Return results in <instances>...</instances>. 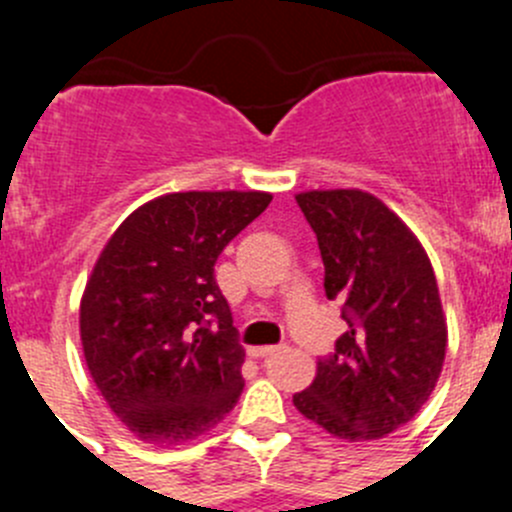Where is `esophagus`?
I'll list each match as a JSON object with an SVG mask.
<instances>
[{
  "label": "esophagus",
  "mask_w": 512,
  "mask_h": 512,
  "mask_svg": "<svg viewBox=\"0 0 512 512\" xmlns=\"http://www.w3.org/2000/svg\"><path fill=\"white\" fill-rule=\"evenodd\" d=\"M282 347L280 345H262V347H250V357H267V355H275V352H280Z\"/></svg>",
  "instance_id": "1"
}]
</instances>
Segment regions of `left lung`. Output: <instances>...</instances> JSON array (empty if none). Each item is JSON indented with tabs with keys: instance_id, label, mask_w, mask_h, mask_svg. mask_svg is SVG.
<instances>
[{
	"instance_id": "left-lung-1",
	"label": "left lung",
	"mask_w": 512,
	"mask_h": 512,
	"mask_svg": "<svg viewBox=\"0 0 512 512\" xmlns=\"http://www.w3.org/2000/svg\"><path fill=\"white\" fill-rule=\"evenodd\" d=\"M295 200L317 235L327 300L345 305L347 332L292 403L340 440L385 438L415 418L443 372L448 325L430 257L370 192L310 190Z\"/></svg>"
}]
</instances>
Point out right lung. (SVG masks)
Instances as JSON below:
<instances>
[{"instance_id": "1", "label": "right lung", "mask_w": 512, "mask_h": 512, "mask_svg": "<svg viewBox=\"0 0 512 512\" xmlns=\"http://www.w3.org/2000/svg\"><path fill=\"white\" fill-rule=\"evenodd\" d=\"M270 192H170L137 207L92 267L79 335L99 395L135 438L182 445L237 405L245 350L215 262Z\"/></svg>"}]
</instances>
